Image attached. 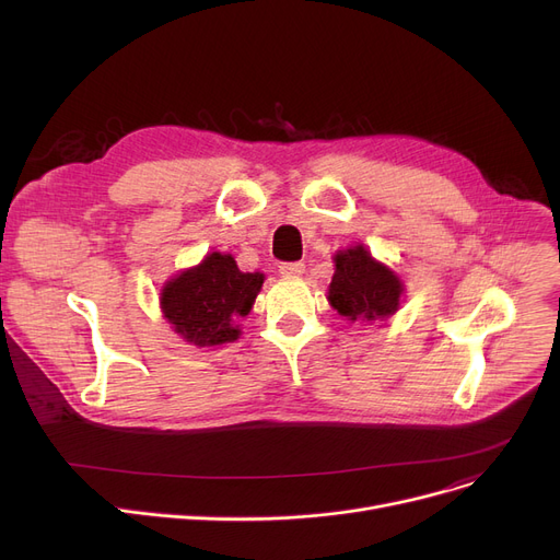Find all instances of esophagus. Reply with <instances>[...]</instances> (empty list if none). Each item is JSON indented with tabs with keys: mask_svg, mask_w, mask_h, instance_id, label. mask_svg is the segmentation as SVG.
I'll return each instance as SVG.
<instances>
[{
	"mask_svg": "<svg viewBox=\"0 0 560 560\" xmlns=\"http://www.w3.org/2000/svg\"><path fill=\"white\" fill-rule=\"evenodd\" d=\"M304 272H306V265L300 262V260H298V262H281V265H279V275H281V277H288V279H290V277H302Z\"/></svg>",
	"mask_w": 560,
	"mask_h": 560,
	"instance_id": "1",
	"label": "esophagus"
}]
</instances>
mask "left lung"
Listing matches in <instances>:
<instances>
[{
  "label": "left lung",
  "mask_w": 560,
  "mask_h": 560,
  "mask_svg": "<svg viewBox=\"0 0 560 560\" xmlns=\"http://www.w3.org/2000/svg\"><path fill=\"white\" fill-rule=\"evenodd\" d=\"M334 262L336 272L327 300L342 317L374 322L397 313L404 283L384 262L374 260L363 245L338 252Z\"/></svg>",
  "instance_id": "1"
}]
</instances>
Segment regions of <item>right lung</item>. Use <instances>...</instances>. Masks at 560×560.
<instances>
[{
    "label": "right lung",
    "mask_w": 560,
    "mask_h": 560,
    "mask_svg": "<svg viewBox=\"0 0 560 560\" xmlns=\"http://www.w3.org/2000/svg\"><path fill=\"white\" fill-rule=\"evenodd\" d=\"M262 279L260 272H241L231 254L213 252L163 285L161 308L190 345L233 342L241 338L238 322L252 311Z\"/></svg>",
    "instance_id": "right-lung-1"
}]
</instances>
